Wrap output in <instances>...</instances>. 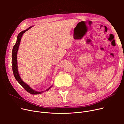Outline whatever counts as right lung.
I'll use <instances>...</instances> for the list:
<instances>
[{
  "label": "right lung",
  "instance_id": "obj_1",
  "mask_svg": "<svg viewBox=\"0 0 124 124\" xmlns=\"http://www.w3.org/2000/svg\"><path fill=\"white\" fill-rule=\"evenodd\" d=\"M31 27L29 28L28 29H27V30H25L24 31H21L20 33H19L18 35H17V40H16V44L15 45V46L13 47L12 49V71H13V73H14V75L15 76V78L16 79V80L18 82V83L21 84V85L25 89V90L28 92V93H29L31 94H41L42 93H43L44 91L43 92H36V91L33 90L32 89H31L30 86L28 84H26L25 82H24L21 79V78L19 76V73L18 72V70H17V51L18 49V47H19V44H20V42H21V38L23 36V35L24 33V32L27 31L28 30H29ZM52 85L51 86H50L49 88H48L47 89H46V91H47L49 89H50L51 87H52Z\"/></svg>",
  "mask_w": 124,
  "mask_h": 124
}]
</instances>
